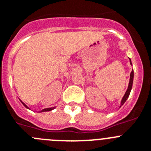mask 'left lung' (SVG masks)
<instances>
[{"label":"left lung","instance_id":"8db88e82","mask_svg":"<svg viewBox=\"0 0 151 151\" xmlns=\"http://www.w3.org/2000/svg\"><path fill=\"white\" fill-rule=\"evenodd\" d=\"M129 60H130L131 65H132V61H131L130 59H129ZM133 78H134V71H133V69H132V71L131 72V74H130V79H129V86H128V89H127V91H125V94H124L122 101H121V106H122V105L124 104V103L126 101V100H127L128 97H129V94H130L131 90H132V88ZM121 106H120V107H121Z\"/></svg>","mask_w":151,"mask_h":151}]
</instances>
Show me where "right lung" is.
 Listing matches in <instances>:
<instances>
[{"mask_svg": "<svg viewBox=\"0 0 151 151\" xmlns=\"http://www.w3.org/2000/svg\"><path fill=\"white\" fill-rule=\"evenodd\" d=\"M21 102H22V101H21ZM22 104L24 105V106H25V107H26V108H28V109H29V107H28L27 106H26V104H24L23 102H22ZM54 108H55V106H54V107H50V108H46V109H43V110H41V111H40L41 113V112H46V111H50V110H54Z\"/></svg>", "mask_w": 151, "mask_h": 151, "instance_id": "right-lung-1", "label": "right lung"}]
</instances>
